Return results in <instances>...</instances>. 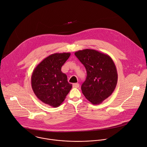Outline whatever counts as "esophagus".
Segmentation results:
<instances>
[{"instance_id":"obj_1","label":"esophagus","mask_w":147,"mask_h":147,"mask_svg":"<svg viewBox=\"0 0 147 147\" xmlns=\"http://www.w3.org/2000/svg\"><path fill=\"white\" fill-rule=\"evenodd\" d=\"M79 86H80V85H79L78 83H74L73 84V88H77L79 87Z\"/></svg>"}]
</instances>
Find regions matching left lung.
<instances>
[{
	"mask_svg": "<svg viewBox=\"0 0 147 147\" xmlns=\"http://www.w3.org/2000/svg\"><path fill=\"white\" fill-rule=\"evenodd\" d=\"M87 71L82 92L92 104H100L114 91L117 82V73L112 58L98 51L86 49L74 53Z\"/></svg>",
	"mask_w": 147,
	"mask_h": 147,
	"instance_id": "obj_1",
	"label": "left lung"
}]
</instances>
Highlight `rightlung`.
I'll return each mask as SVG.
<instances>
[{"instance_id":"add662e5","label":"right lung","mask_w":147,"mask_h":147,"mask_svg":"<svg viewBox=\"0 0 147 147\" xmlns=\"http://www.w3.org/2000/svg\"><path fill=\"white\" fill-rule=\"evenodd\" d=\"M70 54H52L39 63L32 72L31 86L34 94L42 102L52 107H59L72 88L66 74L61 71Z\"/></svg>"}]
</instances>
